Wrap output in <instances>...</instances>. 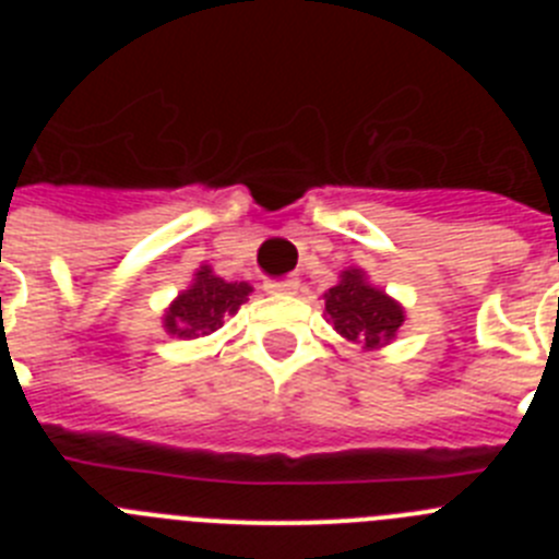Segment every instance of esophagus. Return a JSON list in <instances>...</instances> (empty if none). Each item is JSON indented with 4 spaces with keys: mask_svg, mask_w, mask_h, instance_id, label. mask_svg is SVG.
I'll return each instance as SVG.
<instances>
[{
    "mask_svg": "<svg viewBox=\"0 0 559 559\" xmlns=\"http://www.w3.org/2000/svg\"><path fill=\"white\" fill-rule=\"evenodd\" d=\"M265 290H269V294L294 296L296 290H299V283H296V280H285V283H265Z\"/></svg>",
    "mask_w": 559,
    "mask_h": 559,
    "instance_id": "obj_1",
    "label": "esophagus"
}]
</instances>
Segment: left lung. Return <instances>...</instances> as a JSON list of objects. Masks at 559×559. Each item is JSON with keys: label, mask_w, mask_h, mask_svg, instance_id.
<instances>
[{"label": "left lung", "mask_w": 559, "mask_h": 559, "mask_svg": "<svg viewBox=\"0 0 559 559\" xmlns=\"http://www.w3.org/2000/svg\"><path fill=\"white\" fill-rule=\"evenodd\" d=\"M322 299L324 316L335 333L364 353L389 347L406 324V308L380 285L369 283L367 271L358 265L341 271L338 283L324 290Z\"/></svg>", "instance_id": "obj_1"}]
</instances>
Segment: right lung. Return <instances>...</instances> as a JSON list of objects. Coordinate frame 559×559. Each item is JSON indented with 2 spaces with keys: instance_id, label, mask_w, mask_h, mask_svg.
<instances>
[{
  "instance_id": "1",
  "label": "right lung",
  "mask_w": 559,
  "mask_h": 559,
  "mask_svg": "<svg viewBox=\"0 0 559 559\" xmlns=\"http://www.w3.org/2000/svg\"><path fill=\"white\" fill-rule=\"evenodd\" d=\"M249 283H226L224 276L212 271V265H201L192 274V283L173 299L162 316V328L167 335L176 338H206L215 330L224 328L229 316L240 310V305L249 302Z\"/></svg>"
}]
</instances>
